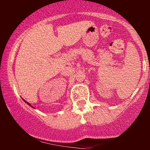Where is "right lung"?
I'll return each instance as SVG.
<instances>
[{
    "label": "right lung",
    "mask_w": 150,
    "mask_h": 150,
    "mask_svg": "<svg viewBox=\"0 0 150 150\" xmlns=\"http://www.w3.org/2000/svg\"><path fill=\"white\" fill-rule=\"evenodd\" d=\"M23 100H24V99H23ZM24 101H25V100H24ZM25 101V102H26V103H27V104H28V105H30V106H31V104H30V103L27 102V101ZM32 107H33V106H32Z\"/></svg>",
    "instance_id": "add662e5"
}]
</instances>
